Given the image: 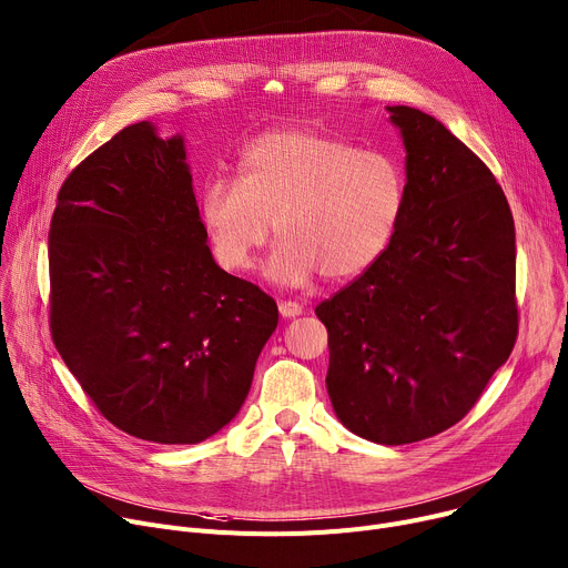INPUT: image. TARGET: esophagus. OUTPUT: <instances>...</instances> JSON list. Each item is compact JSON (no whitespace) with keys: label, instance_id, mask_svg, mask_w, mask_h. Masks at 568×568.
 <instances>
[{"label":"esophagus","instance_id":"esophagus-1","mask_svg":"<svg viewBox=\"0 0 568 568\" xmlns=\"http://www.w3.org/2000/svg\"><path fill=\"white\" fill-rule=\"evenodd\" d=\"M301 304H296V301H281L278 304V313L285 317V320H292V317H296V315H301Z\"/></svg>","mask_w":568,"mask_h":568}]
</instances>
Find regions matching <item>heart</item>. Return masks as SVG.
Instances as JSON below:
<instances>
[{
  "instance_id": "b5f03b06",
  "label": "heart",
  "mask_w": 568,
  "mask_h": 568,
  "mask_svg": "<svg viewBox=\"0 0 568 568\" xmlns=\"http://www.w3.org/2000/svg\"><path fill=\"white\" fill-rule=\"evenodd\" d=\"M406 201V175L384 150L317 130H276L244 150L240 180L212 178L201 219L223 270L246 272L281 242L270 278L298 287L317 274L347 281L388 248Z\"/></svg>"
}]
</instances>
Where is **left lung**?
<instances>
[{
    "label": "left lung",
    "instance_id": "left-lung-1",
    "mask_svg": "<svg viewBox=\"0 0 568 568\" xmlns=\"http://www.w3.org/2000/svg\"><path fill=\"white\" fill-rule=\"evenodd\" d=\"M406 201L372 267L315 308L326 390L349 432L406 445L457 425L518 335L516 233L503 186L440 121L388 106Z\"/></svg>",
    "mask_w": 568,
    "mask_h": 568
}]
</instances>
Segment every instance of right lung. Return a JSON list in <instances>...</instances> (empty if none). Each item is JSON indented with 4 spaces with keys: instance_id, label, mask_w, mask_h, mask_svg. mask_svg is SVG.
<instances>
[{
    "instance_id": "right-lung-1",
    "label": "right lung",
    "mask_w": 568,
    "mask_h": 568,
    "mask_svg": "<svg viewBox=\"0 0 568 568\" xmlns=\"http://www.w3.org/2000/svg\"><path fill=\"white\" fill-rule=\"evenodd\" d=\"M48 257L54 347L113 427L194 445L235 418L278 308L214 262L180 134L141 121L74 166Z\"/></svg>"
}]
</instances>
